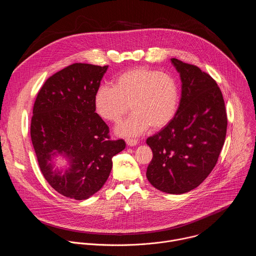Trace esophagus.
I'll return each instance as SVG.
<instances>
[{
    "instance_id": "esophagus-1",
    "label": "esophagus",
    "mask_w": 256,
    "mask_h": 256,
    "mask_svg": "<svg viewBox=\"0 0 256 256\" xmlns=\"http://www.w3.org/2000/svg\"><path fill=\"white\" fill-rule=\"evenodd\" d=\"M126 142L128 146H130V147H134V146H136L138 144V140L134 138H126Z\"/></svg>"
}]
</instances>
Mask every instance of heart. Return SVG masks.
Returning <instances> with one entry per match:
<instances>
[{
  "label": "heart",
  "mask_w": 256,
  "mask_h": 256,
  "mask_svg": "<svg viewBox=\"0 0 256 256\" xmlns=\"http://www.w3.org/2000/svg\"><path fill=\"white\" fill-rule=\"evenodd\" d=\"M96 112L105 120L118 122L132 108L134 112L116 126L122 136L165 126L179 105V87L167 72L138 66L120 74L114 86L101 85L94 96Z\"/></svg>",
  "instance_id": "obj_1"
}]
</instances>
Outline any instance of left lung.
Masks as SVG:
<instances>
[{"instance_id":"8db88e82","label":"left lung","mask_w":256,"mask_h":256,"mask_svg":"<svg viewBox=\"0 0 256 256\" xmlns=\"http://www.w3.org/2000/svg\"><path fill=\"white\" fill-rule=\"evenodd\" d=\"M181 79L179 107L170 122L147 138L153 159L147 178L171 194L198 188L216 164L227 132L221 89L198 66L171 58Z\"/></svg>"}]
</instances>
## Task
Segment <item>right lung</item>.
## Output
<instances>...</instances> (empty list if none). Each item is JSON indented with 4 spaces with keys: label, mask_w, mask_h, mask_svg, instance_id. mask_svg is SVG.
<instances>
[{
    "label": "right lung",
    "mask_w": 256,
    "mask_h": 256,
    "mask_svg": "<svg viewBox=\"0 0 256 256\" xmlns=\"http://www.w3.org/2000/svg\"><path fill=\"white\" fill-rule=\"evenodd\" d=\"M108 66L76 62L50 77L33 106L30 136L40 168L64 196L87 200L106 182L112 157L126 148L110 140L109 128L95 112L94 96ZM69 160L66 171L54 170L52 158Z\"/></svg>",
    "instance_id": "right-lung-1"
}]
</instances>
